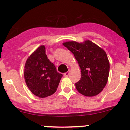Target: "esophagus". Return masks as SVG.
I'll return each instance as SVG.
<instances>
[{
  "instance_id": "obj_1",
  "label": "esophagus",
  "mask_w": 130,
  "mask_h": 130,
  "mask_svg": "<svg viewBox=\"0 0 130 130\" xmlns=\"http://www.w3.org/2000/svg\"><path fill=\"white\" fill-rule=\"evenodd\" d=\"M69 71H67V72H66V73H64V76L65 77H68V75H69Z\"/></svg>"
}]
</instances>
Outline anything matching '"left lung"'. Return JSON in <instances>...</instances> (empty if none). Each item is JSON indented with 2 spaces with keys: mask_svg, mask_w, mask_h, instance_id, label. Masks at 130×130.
<instances>
[{
  "mask_svg": "<svg viewBox=\"0 0 130 130\" xmlns=\"http://www.w3.org/2000/svg\"><path fill=\"white\" fill-rule=\"evenodd\" d=\"M63 44L73 54L80 68L81 77L75 83L77 91L86 96L97 95L106 85L109 73L106 52L90 40L81 43L67 41Z\"/></svg>",
  "mask_w": 130,
  "mask_h": 130,
  "instance_id": "1",
  "label": "left lung"
}]
</instances>
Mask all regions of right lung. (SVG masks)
Returning <instances> with one entry per match:
<instances>
[{"mask_svg": "<svg viewBox=\"0 0 130 130\" xmlns=\"http://www.w3.org/2000/svg\"><path fill=\"white\" fill-rule=\"evenodd\" d=\"M62 76L48 59L43 45L29 57L25 64V81L32 93L38 97H47L54 93Z\"/></svg>", "mask_w": 130, "mask_h": 130, "instance_id": "right-lung-1", "label": "right lung"}]
</instances>
